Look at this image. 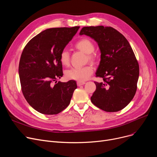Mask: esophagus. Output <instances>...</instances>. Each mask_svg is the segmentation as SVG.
Masks as SVG:
<instances>
[{
	"mask_svg": "<svg viewBox=\"0 0 157 157\" xmlns=\"http://www.w3.org/2000/svg\"><path fill=\"white\" fill-rule=\"evenodd\" d=\"M84 84H85V81H78L77 82V85H78V86H81V85H84Z\"/></svg>",
	"mask_w": 157,
	"mask_h": 157,
	"instance_id": "obj_1",
	"label": "esophagus"
}]
</instances>
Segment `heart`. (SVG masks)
Listing matches in <instances>:
<instances>
[{
	"label": "heart",
	"mask_w": 157,
	"mask_h": 157,
	"mask_svg": "<svg viewBox=\"0 0 157 157\" xmlns=\"http://www.w3.org/2000/svg\"><path fill=\"white\" fill-rule=\"evenodd\" d=\"M74 46L78 50L86 53L87 60L95 63L97 60V56L94 53L95 46L94 43L88 38H83L75 43ZM59 60L63 66H68L70 63V54L66 49L62 50L59 56ZM94 72L93 67L88 65L83 67L72 68L65 72V76L68 79L77 80L79 81H85L89 78Z\"/></svg>",
	"instance_id": "heart-1"
}]
</instances>
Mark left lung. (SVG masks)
<instances>
[{
    "mask_svg": "<svg viewBox=\"0 0 157 157\" xmlns=\"http://www.w3.org/2000/svg\"><path fill=\"white\" fill-rule=\"evenodd\" d=\"M79 34L94 39L101 53L96 77L104 81L94 82L96 90L92 102L106 112L123 109L136 94L139 74V63L128 41L111 27H85Z\"/></svg>",
    "mask_w": 157,
    "mask_h": 157,
    "instance_id": "left-lung-1",
    "label": "left lung"
}]
</instances>
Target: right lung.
Returning <instances> with one entry per match:
<instances>
[{"mask_svg": "<svg viewBox=\"0 0 157 157\" xmlns=\"http://www.w3.org/2000/svg\"><path fill=\"white\" fill-rule=\"evenodd\" d=\"M79 26L46 29L25 46L19 63V76L23 96L35 110L56 114L69 105L76 82L57 81L63 76L60 52L75 35Z\"/></svg>", "mask_w": 157, "mask_h": 157, "instance_id": "add662e5", "label": "right lung"}]
</instances>
